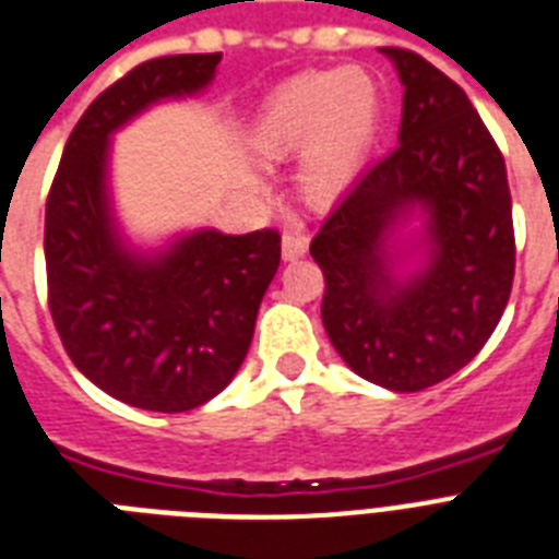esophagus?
Returning <instances> with one entry per match:
<instances>
[{
    "mask_svg": "<svg viewBox=\"0 0 559 559\" xmlns=\"http://www.w3.org/2000/svg\"><path fill=\"white\" fill-rule=\"evenodd\" d=\"M307 243H310V238L301 229H287L281 235V255H284V261H295L307 252Z\"/></svg>",
    "mask_w": 559,
    "mask_h": 559,
    "instance_id": "1",
    "label": "esophagus"
}]
</instances>
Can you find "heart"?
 <instances>
[{"label": "heart", "instance_id": "obj_1", "mask_svg": "<svg viewBox=\"0 0 559 559\" xmlns=\"http://www.w3.org/2000/svg\"><path fill=\"white\" fill-rule=\"evenodd\" d=\"M379 122L382 94L367 71H312L272 91L255 122V148L270 160L301 148L298 189L310 203H330L365 169Z\"/></svg>", "mask_w": 559, "mask_h": 559}]
</instances>
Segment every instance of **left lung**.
<instances>
[{"label": "left lung", "instance_id": "left-lung-1", "mask_svg": "<svg viewBox=\"0 0 559 559\" xmlns=\"http://www.w3.org/2000/svg\"><path fill=\"white\" fill-rule=\"evenodd\" d=\"M405 85L399 146L335 203L310 255L321 321L361 379L416 393L468 365L514 284L506 160L468 94L419 53L382 48ZM423 217L416 239L397 229Z\"/></svg>", "mask_w": 559, "mask_h": 559}]
</instances>
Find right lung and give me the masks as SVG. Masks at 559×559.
<instances>
[{"instance_id":"obj_1","label":"right lung","mask_w":559,"mask_h":559,"mask_svg":"<svg viewBox=\"0 0 559 559\" xmlns=\"http://www.w3.org/2000/svg\"><path fill=\"white\" fill-rule=\"evenodd\" d=\"M221 53L157 57L99 94L66 143L45 203L48 307L76 370L131 407L183 413L233 382L281 235L194 229L157 252L122 238L108 189L111 134L215 80Z\"/></svg>"}]
</instances>
